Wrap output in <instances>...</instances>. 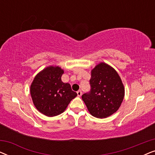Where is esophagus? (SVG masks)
I'll list each match as a JSON object with an SVG mask.
<instances>
[{
  "mask_svg": "<svg viewBox=\"0 0 155 155\" xmlns=\"http://www.w3.org/2000/svg\"><path fill=\"white\" fill-rule=\"evenodd\" d=\"M77 94H78V97H80L82 95V91L81 90H78L77 92Z\"/></svg>",
  "mask_w": 155,
  "mask_h": 155,
  "instance_id": "34e87169",
  "label": "esophagus"
}]
</instances>
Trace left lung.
<instances>
[{
	"instance_id": "left-lung-1",
	"label": "left lung",
	"mask_w": 155,
	"mask_h": 155,
	"mask_svg": "<svg viewBox=\"0 0 155 155\" xmlns=\"http://www.w3.org/2000/svg\"><path fill=\"white\" fill-rule=\"evenodd\" d=\"M91 90L82 95L89 112L94 117L105 118L119 109L125 94L124 86L115 70L100 63L91 72Z\"/></svg>"
}]
</instances>
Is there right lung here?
Returning a JSON list of instances; mask_svg holds the SVG:
<instances>
[{"label":"right lung","mask_w":155,"mask_h":155,"mask_svg":"<svg viewBox=\"0 0 155 155\" xmlns=\"http://www.w3.org/2000/svg\"><path fill=\"white\" fill-rule=\"evenodd\" d=\"M64 73L58 66H48L35 76L30 86V94L35 107L46 116L63 113L77 93L71 84L64 83L61 76Z\"/></svg>","instance_id":"right-lung-1"}]
</instances>
